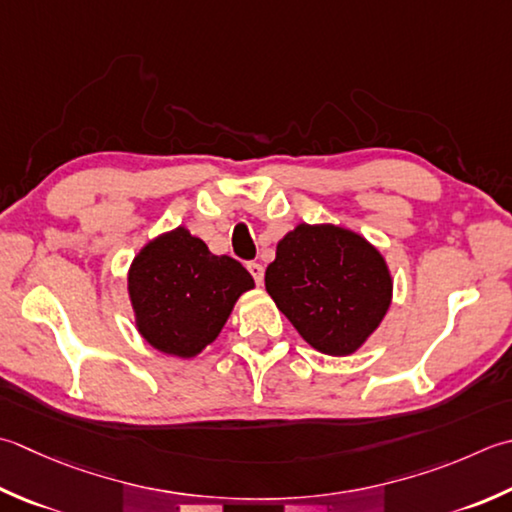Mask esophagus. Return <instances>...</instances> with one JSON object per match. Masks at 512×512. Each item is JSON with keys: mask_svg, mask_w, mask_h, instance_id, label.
<instances>
[{"mask_svg": "<svg viewBox=\"0 0 512 512\" xmlns=\"http://www.w3.org/2000/svg\"><path fill=\"white\" fill-rule=\"evenodd\" d=\"M246 268H248V273L253 275V279H255L257 284L264 282V266L262 264H259V262H248Z\"/></svg>", "mask_w": 512, "mask_h": 512, "instance_id": "34e87169", "label": "esophagus"}]
</instances>
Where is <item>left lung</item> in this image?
I'll return each instance as SVG.
<instances>
[{
    "instance_id": "8db88e82",
    "label": "left lung",
    "mask_w": 512,
    "mask_h": 512,
    "mask_svg": "<svg viewBox=\"0 0 512 512\" xmlns=\"http://www.w3.org/2000/svg\"><path fill=\"white\" fill-rule=\"evenodd\" d=\"M266 290L310 346L344 357L382 324L393 279L362 235L335 224H297L277 244Z\"/></svg>"
}]
</instances>
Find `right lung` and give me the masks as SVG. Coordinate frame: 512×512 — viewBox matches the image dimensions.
<instances>
[{"mask_svg": "<svg viewBox=\"0 0 512 512\" xmlns=\"http://www.w3.org/2000/svg\"><path fill=\"white\" fill-rule=\"evenodd\" d=\"M250 288L253 277L237 259L213 255L184 226L148 242L128 270L139 335L184 359L215 342L239 295Z\"/></svg>", "mask_w": 512, "mask_h": 512, "instance_id": "right-lung-1", "label": "right lung"}]
</instances>
